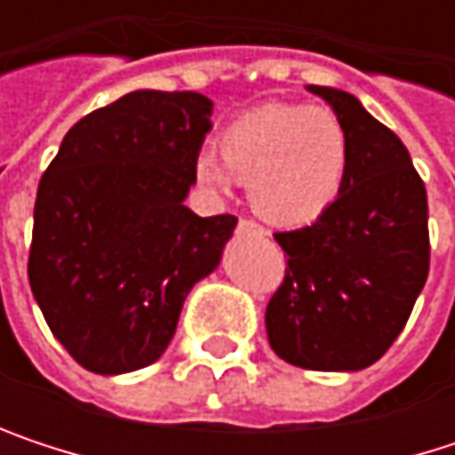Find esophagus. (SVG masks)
<instances>
[{"label":"esophagus","mask_w":455,"mask_h":455,"mask_svg":"<svg viewBox=\"0 0 455 455\" xmlns=\"http://www.w3.org/2000/svg\"><path fill=\"white\" fill-rule=\"evenodd\" d=\"M239 234H247V236H258V239H263V236H266V234H268V231H266V228L260 227V224H255V221H250V219H242V221H239Z\"/></svg>","instance_id":"1"}]
</instances>
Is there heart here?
Listing matches in <instances>:
<instances>
[{"mask_svg": "<svg viewBox=\"0 0 455 455\" xmlns=\"http://www.w3.org/2000/svg\"><path fill=\"white\" fill-rule=\"evenodd\" d=\"M219 152L195 160L197 181L216 195L231 192L234 179L247 184L252 208L276 227L323 216L347 171L345 129L323 108H258L221 134Z\"/></svg>", "mask_w": 455, "mask_h": 455, "instance_id": "1", "label": "heart"}]
</instances>
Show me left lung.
<instances>
[{
	"label": "left lung",
	"instance_id": "1",
	"mask_svg": "<svg viewBox=\"0 0 455 455\" xmlns=\"http://www.w3.org/2000/svg\"><path fill=\"white\" fill-rule=\"evenodd\" d=\"M347 137L337 200L311 227L279 231L282 287L266 308L274 353L311 371H358L395 342L429 274L427 189L409 149L347 92L308 86Z\"/></svg>",
	"mask_w": 455,
	"mask_h": 455
}]
</instances>
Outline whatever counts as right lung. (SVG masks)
I'll use <instances>...</instances> for the list:
<instances>
[{
  "instance_id": "1",
  "label": "right lung",
  "mask_w": 455,
  "mask_h": 455,
  "mask_svg": "<svg viewBox=\"0 0 455 455\" xmlns=\"http://www.w3.org/2000/svg\"><path fill=\"white\" fill-rule=\"evenodd\" d=\"M211 113L197 92H132L81 118L39 181L31 292L94 374L155 363L189 290L221 263L236 219L184 205Z\"/></svg>"
}]
</instances>
